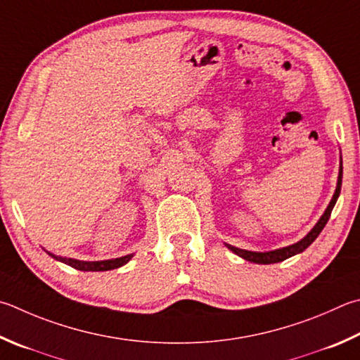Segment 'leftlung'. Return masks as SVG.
<instances>
[{
	"label": "left lung",
	"mask_w": 360,
	"mask_h": 360,
	"mask_svg": "<svg viewBox=\"0 0 360 360\" xmlns=\"http://www.w3.org/2000/svg\"><path fill=\"white\" fill-rule=\"evenodd\" d=\"M342 176H343V167L340 165L338 182H337V188H335L334 197H332L328 209H326V212L323 214V217L319 219L318 224H316L315 226H313V230H311L309 234H307V236H305L302 240H299V243L292 244V245H290V247H283V248H278V250L264 252V253H259V252H248V250H243V248L231 247V245H228V248H230V250H233L236 255H239L240 258H244V259H247V261H252V263H258V264L280 263V261L290 258V257H292V255L304 252L305 248L309 247V245L313 243V240H315V239L319 236V233L323 231V228L326 226V224H328L332 209H334L335 202H337V198H338V195H340V188H342Z\"/></svg>",
	"instance_id": "obj_1"
}]
</instances>
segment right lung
Wrapping results in <instances>:
<instances>
[{
	"label": "right lung",
	"mask_w": 360,
	"mask_h": 360,
	"mask_svg": "<svg viewBox=\"0 0 360 360\" xmlns=\"http://www.w3.org/2000/svg\"><path fill=\"white\" fill-rule=\"evenodd\" d=\"M50 257H53L55 259L61 261L64 264H69L70 267L78 271H91V272H99V271H112L117 269L127 263V261L132 258V255H126V257L121 258H115V259H105V261H78V259H72V258H63V257H55V255L49 253Z\"/></svg>",
	"instance_id": "right-lung-1"
}]
</instances>
